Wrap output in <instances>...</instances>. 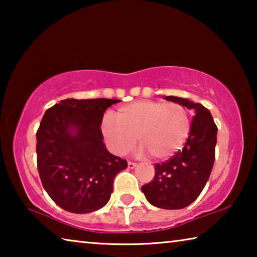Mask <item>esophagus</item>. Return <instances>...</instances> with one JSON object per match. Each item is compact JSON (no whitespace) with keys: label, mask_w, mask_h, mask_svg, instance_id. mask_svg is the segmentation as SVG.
I'll return each mask as SVG.
<instances>
[{"label":"esophagus","mask_w":257,"mask_h":257,"mask_svg":"<svg viewBox=\"0 0 257 257\" xmlns=\"http://www.w3.org/2000/svg\"><path fill=\"white\" fill-rule=\"evenodd\" d=\"M136 165H137V163H135V162H128V168L129 169L136 168Z\"/></svg>","instance_id":"obj_1"}]
</instances>
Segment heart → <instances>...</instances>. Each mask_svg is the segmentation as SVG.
<instances>
[{
  "mask_svg": "<svg viewBox=\"0 0 257 257\" xmlns=\"http://www.w3.org/2000/svg\"><path fill=\"white\" fill-rule=\"evenodd\" d=\"M116 119L105 115L101 124L108 147L116 155L128 154L138 137L143 154L168 159L184 146L190 132L188 111L178 103L143 99L119 107Z\"/></svg>",
  "mask_w": 257,
  "mask_h": 257,
  "instance_id": "1",
  "label": "heart"
}]
</instances>
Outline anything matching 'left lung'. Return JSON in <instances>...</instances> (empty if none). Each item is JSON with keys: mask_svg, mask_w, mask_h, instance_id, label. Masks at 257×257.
<instances>
[{"mask_svg": "<svg viewBox=\"0 0 257 257\" xmlns=\"http://www.w3.org/2000/svg\"><path fill=\"white\" fill-rule=\"evenodd\" d=\"M193 110L195 115L185 146L171 159L154 164L155 175L142 191L152 205L164 210H179L196 199L210 178L215 159L217 127L205 106L189 99L165 96Z\"/></svg>", "mask_w": 257, "mask_h": 257, "instance_id": "1", "label": "left lung"}]
</instances>
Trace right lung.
<instances>
[{"label": "right lung", "instance_id": "add662e5", "mask_svg": "<svg viewBox=\"0 0 257 257\" xmlns=\"http://www.w3.org/2000/svg\"><path fill=\"white\" fill-rule=\"evenodd\" d=\"M119 99L67 98L46 110L36 133L37 168L55 204L71 213L97 211L108 202L113 180L127 161L103 142L104 112Z\"/></svg>", "mask_w": 257, "mask_h": 257}]
</instances>
